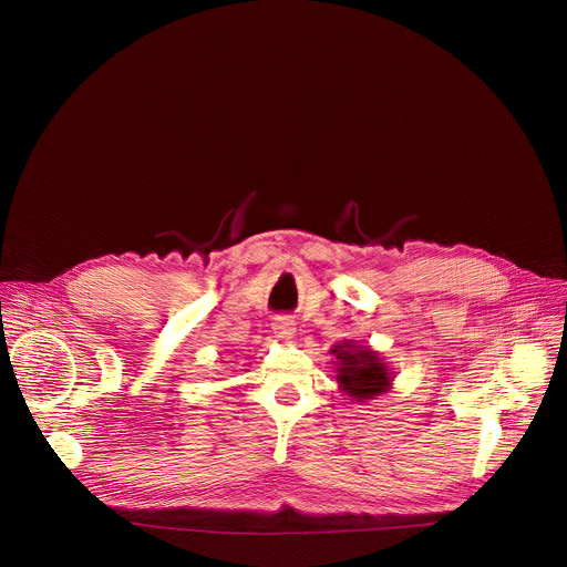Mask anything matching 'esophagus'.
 Listing matches in <instances>:
<instances>
[{
	"label": "esophagus",
	"instance_id": "obj_1",
	"mask_svg": "<svg viewBox=\"0 0 567 567\" xmlns=\"http://www.w3.org/2000/svg\"><path fill=\"white\" fill-rule=\"evenodd\" d=\"M274 332L278 339H291L293 337V320L287 316H278L274 320Z\"/></svg>",
	"mask_w": 567,
	"mask_h": 567
}]
</instances>
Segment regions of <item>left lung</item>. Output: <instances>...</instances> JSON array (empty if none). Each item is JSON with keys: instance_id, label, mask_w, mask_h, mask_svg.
<instances>
[{"instance_id": "8db88e82", "label": "left lung", "mask_w": 567, "mask_h": 567, "mask_svg": "<svg viewBox=\"0 0 567 567\" xmlns=\"http://www.w3.org/2000/svg\"><path fill=\"white\" fill-rule=\"evenodd\" d=\"M332 354H337L339 359L337 379L341 383V390H346L348 396L363 401V399H374L377 394L388 390L390 374L381 363V359L377 357V352H372L370 348L361 350L352 343H343V346H337Z\"/></svg>"}]
</instances>
